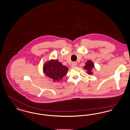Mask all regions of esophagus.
<instances>
[{"instance_id": "1", "label": "esophagus", "mask_w": 130, "mask_h": 130, "mask_svg": "<svg viewBox=\"0 0 130 130\" xmlns=\"http://www.w3.org/2000/svg\"><path fill=\"white\" fill-rule=\"evenodd\" d=\"M72 67H75L77 66V63L76 62H73L72 64Z\"/></svg>"}]
</instances>
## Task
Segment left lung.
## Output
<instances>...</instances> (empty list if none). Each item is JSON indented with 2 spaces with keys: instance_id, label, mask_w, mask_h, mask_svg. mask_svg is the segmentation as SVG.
Wrapping results in <instances>:
<instances>
[{
  "instance_id": "left-lung-1",
  "label": "left lung",
  "mask_w": 130,
  "mask_h": 130,
  "mask_svg": "<svg viewBox=\"0 0 130 130\" xmlns=\"http://www.w3.org/2000/svg\"><path fill=\"white\" fill-rule=\"evenodd\" d=\"M94 68V66L93 63L91 60H88L86 63L84 67V69L86 70L87 73L89 75L93 74L92 70H93V68Z\"/></svg>"
}]
</instances>
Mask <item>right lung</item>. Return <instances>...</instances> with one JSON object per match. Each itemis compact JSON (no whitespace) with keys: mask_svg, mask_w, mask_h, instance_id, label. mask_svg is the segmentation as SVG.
<instances>
[{"mask_svg":"<svg viewBox=\"0 0 130 130\" xmlns=\"http://www.w3.org/2000/svg\"><path fill=\"white\" fill-rule=\"evenodd\" d=\"M43 70L46 75L54 82H59L67 74L69 69L57 60H51L45 63Z\"/></svg>","mask_w":130,"mask_h":130,"instance_id":"right-lung-1","label":"right lung"}]
</instances>
